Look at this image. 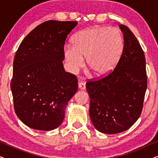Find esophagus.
<instances>
[{
    "mask_svg": "<svg viewBox=\"0 0 158 158\" xmlns=\"http://www.w3.org/2000/svg\"><path fill=\"white\" fill-rule=\"evenodd\" d=\"M78 87H79L80 89H81V90L85 89V83H84V82H82V81L81 82H79Z\"/></svg>",
    "mask_w": 158,
    "mask_h": 158,
    "instance_id": "esophagus-1",
    "label": "esophagus"
}]
</instances>
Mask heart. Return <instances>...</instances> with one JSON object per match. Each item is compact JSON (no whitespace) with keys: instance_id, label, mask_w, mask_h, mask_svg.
<instances>
[{"instance_id":"1","label":"heart","mask_w":158,"mask_h":158,"mask_svg":"<svg viewBox=\"0 0 158 158\" xmlns=\"http://www.w3.org/2000/svg\"><path fill=\"white\" fill-rule=\"evenodd\" d=\"M124 41L116 28L91 27L80 31L73 38V45L64 48V57L73 70H77L87 57L88 68L98 77L111 74L123 55Z\"/></svg>"}]
</instances>
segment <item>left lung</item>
<instances>
[{"instance_id": "left-lung-1", "label": "left lung", "mask_w": 158, "mask_h": 158, "mask_svg": "<svg viewBox=\"0 0 158 158\" xmlns=\"http://www.w3.org/2000/svg\"><path fill=\"white\" fill-rule=\"evenodd\" d=\"M119 27L124 47L118 65L108 76L86 83L90 120L97 130L109 135L127 130L139 118L148 87L144 52L131 30Z\"/></svg>"}]
</instances>
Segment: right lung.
I'll list each match as a JSON object with an SVG mask.
<instances>
[{
    "label": "right lung",
    "mask_w": 158,
    "mask_h": 158,
    "mask_svg": "<svg viewBox=\"0 0 158 158\" xmlns=\"http://www.w3.org/2000/svg\"><path fill=\"white\" fill-rule=\"evenodd\" d=\"M77 21L50 20L26 36L15 55L10 83L17 116L30 128L55 129L62 124L77 78L65 72L64 45Z\"/></svg>",
    "instance_id": "obj_1"
}]
</instances>
